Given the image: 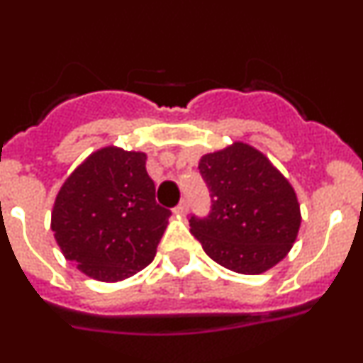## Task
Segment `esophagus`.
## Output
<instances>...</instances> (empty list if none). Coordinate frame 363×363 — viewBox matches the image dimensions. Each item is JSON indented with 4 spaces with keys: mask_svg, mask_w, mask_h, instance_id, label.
<instances>
[{
    "mask_svg": "<svg viewBox=\"0 0 363 363\" xmlns=\"http://www.w3.org/2000/svg\"><path fill=\"white\" fill-rule=\"evenodd\" d=\"M174 212L177 216H186V212H188V200H181V203L174 208Z\"/></svg>",
    "mask_w": 363,
    "mask_h": 363,
    "instance_id": "34e87169",
    "label": "esophagus"
}]
</instances>
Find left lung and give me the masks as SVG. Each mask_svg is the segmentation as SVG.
I'll list each match as a JSON object with an SVG mask.
<instances>
[{"label": "left lung", "instance_id": "obj_1", "mask_svg": "<svg viewBox=\"0 0 363 363\" xmlns=\"http://www.w3.org/2000/svg\"><path fill=\"white\" fill-rule=\"evenodd\" d=\"M211 212L189 218L203 251L225 269L262 274L279 263L300 228V205L288 179L242 142L202 156L199 163Z\"/></svg>", "mask_w": 363, "mask_h": 363}]
</instances>
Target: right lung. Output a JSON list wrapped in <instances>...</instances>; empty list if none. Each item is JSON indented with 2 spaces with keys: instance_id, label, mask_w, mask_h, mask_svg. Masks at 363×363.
<instances>
[{
  "instance_id": "right-lung-1",
  "label": "right lung",
  "mask_w": 363,
  "mask_h": 363,
  "mask_svg": "<svg viewBox=\"0 0 363 363\" xmlns=\"http://www.w3.org/2000/svg\"><path fill=\"white\" fill-rule=\"evenodd\" d=\"M144 152L104 147L61 186L52 228L65 258L98 281H123L152 262L172 212L156 203Z\"/></svg>"
}]
</instances>
